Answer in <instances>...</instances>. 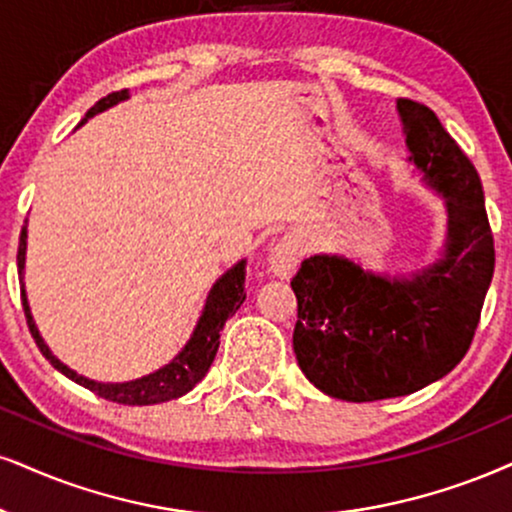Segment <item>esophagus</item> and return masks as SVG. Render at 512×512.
Masks as SVG:
<instances>
[{"instance_id": "esophagus-1", "label": "esophagus", "mask_w": 512, "mask_h": 512, "mask_svg": "<svg viewBox=\"0 0 512 512\" xmlns=\"http://www.w3.org/2000/svg\"><path fill=\"white\" fill-rule=\"evenodd\" d=\"M301 258V244L296 242L294 237L280 239L268 254V270L280 280H287V277L294 275L296 266H299Z\"/></svg>"}]
</instances>
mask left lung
I'll return each instance as SVG.
<instances>
[{"mask_svg": "<svg viewBox=\"0 0 512 512\" xmlns=\"http://www.w3.org/2000/svg\"><path fill=\"white\" fill-rule=\"evenodd\" d=\"M408 161L446 199L444 258L410 277L372 273L344 256H311L294 275V353L320 391L342 401L413 394L468 353L494 275L482 182L437 113L399 99Z\"/></svg>", "mask_w": 512, "mask_h": 512, "instance_id": "8db88e82", "label": "left lung"}]
</instances>
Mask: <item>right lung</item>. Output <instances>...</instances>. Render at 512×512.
Wrapping results in <instances>:
<instances>
[{
  "instance_id": "add662e5",
  "label": "right lung",
  "mask_w": 512,
  "mask_h": 512,
  "mask_svg": "<svg viewBox=\"0 0 512 512\" xmlns=\"http://www.w3.org/2000/svg\"><path fill=\"white\" fill-rule=\"evenodd\" d=\"M123 99H128V90L106 94L104 99H99V102L85 113V118H82L80 125L87 123V118L97 116V113H102L106 109H111V106H116L118 102H123ZM25 246H28V227L23 225L21 242H18V256H16L18 277H21V282H23V268H25ZM244 277H246V261H239L237 266H232L223 277H218V282L211 287V292H208L206 306L204 311H201V318L197 327H194L192 337H189V342L185 346H182L178 356H175L168 365H163V368L130 382H97L85 375H78V372L68 368V365H63L59 358L49 351V346L44 344L40 332H37L33 313H30V306H28V296H25V287H21V299H23L25 320H28L30 334H33L35 344L40 346L42 356L47 358L56 370L63 372L68 380L82 384V387L94 391V394L102 396L106 401L123 403V406H151V403L180 399L182 394H187L189 389H194L201 380H204V375L208 372V368H211L213 358H216L218 353L220 330H223L225 320L230 318V315H235L237 308L242 306L246 299Z\"/></svg>"
}]
</instances>
